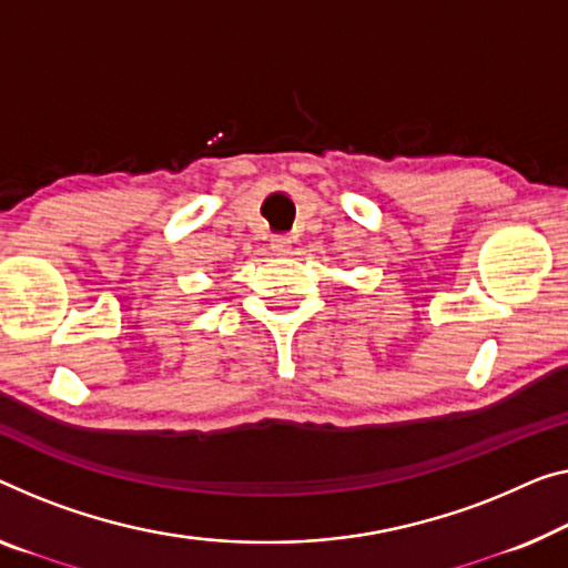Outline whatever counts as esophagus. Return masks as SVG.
<instances>
[{
  "label": "esophagus",
  "mask_w": 568,
  "mask_h": 568,
  "mask_svg": "<svg viewBox=\"0 0 568 568\" xmlns=\"http://www.w3.org/2000/svg\"><path fill=\"white\" fill-rule=\"evenodd\" d=\"M291 250H293V242L287 240V236H275L273 240L275 255H291Z\"/></svg>",
  "instance_id": "1"
}]
</instances>
